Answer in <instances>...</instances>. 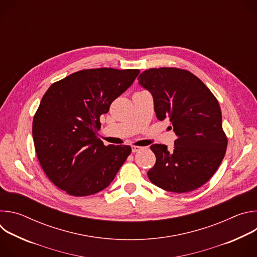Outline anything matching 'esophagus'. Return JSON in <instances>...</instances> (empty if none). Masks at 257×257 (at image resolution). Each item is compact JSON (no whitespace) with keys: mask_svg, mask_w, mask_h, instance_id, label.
Listing matches in <instances>:
<instances>
[{"mask_svg":"<svg viewBox=\"0 0 257 257\" xmlns=\"http://www.w3.org/2000/svg\"><path fill=\"white\" fill-rule=\"evenodd\" d=\"M131 149H132V153H137V152H140L143 148H141V146L133 145V146H131Z\"/></svg>","mask_w":257,"mask_h":257,"instance_id":"obj_1","label":"esophagus"}]
</instances>
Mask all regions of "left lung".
<instances>
[{
  "instance_id": "obj_1",
  "label": "left lung",
  "mask_w": 257,
  "mask_h": 257,
  "mask_svg": "<svg viewBox=\"0 0 257 257\" xmlns=\"http://www.w3.org/2000/svg\"><path fill=\"white\" fill-rule=\"evenodd\" d=\"M138 79L153 94L157 118L169 119L177 135L172 151L164 144L151 146L157 161L148 172L149 179L170 192L199 188L215 173L227 150L217 99L187 70L153 68Z\"/></svg>"
}]
</instances>
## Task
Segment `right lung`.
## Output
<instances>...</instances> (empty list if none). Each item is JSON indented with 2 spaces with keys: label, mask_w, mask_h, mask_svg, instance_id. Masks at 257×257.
<instances>
[{
  "label": "right lung",
  "mask_w": 257,
  "mask_h": 257,
  "mask_svg": "<svg viewBox=\"0 0 257 257\" xmlns=\"http://www.w3.org/2000/svg\"><path fill=\"white\" fill-rule=\"evenodd\" d=\"M138 69H86L53 83L32 122L39 162L54 184L73 196L106 188L131 148L105 146L97 137L99 118L131 86Z\"/></svg>",
  "instance_id": "add662e5"
}]
</instances>
